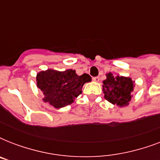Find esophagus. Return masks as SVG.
I'll return each instance as SVG.
<instances>
[{"instance_id": "34e87169", "label": "esophagus", "mask_w": 160, "mask_h": 160, "mask_svg": "<svg viewBox=\"0 0 160 160\" xmlns=\"http://www.w3.org/2000/svg\"><path fill=\"white\" fill-rule=\"evenodd\" d=\"M93 80H94L95 82H98V81L100 80V77H99V76H96V77H93Z\"/></svg>"}]
</instances>
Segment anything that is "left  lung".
<instances>
[{
    "mask_svg": "<svg viewBox=\"0 0 160 160\" xmlns=\"http://www.w3.org/2000/svg\"><path fill=\"white\" fill-rule=\"evenodd\" d=\"M106 80L103 81V92L105 99L113 105L124 107L129 105L134 91V81L131 78L106 74Z\"/></svg>",
    "mask_w": 160,
    "mask_h": 160,
    "instance_id": "1",
    "label": "left lung"
}]
</instances>
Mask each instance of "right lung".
<instances>
[{
  "label": "right lung",
  "instance_id": "obj_1",
  "mask_svg": "<svg viewBox=\"0 0 160 160\" xmlns=\"http://www.w3.org/2000/svg\"><path fill=\"white\" fill-rule=\"evenodd\" d=\"M90 81L91 77L88 74L78 75L73 70L58 71L49 69L36 75L37 87L45 96L43 101L56 109L72 104L82 93L84 84Z\"/></svg>",
  "mask_w": 160,
  "mask_h": 160
}]
</instances>
